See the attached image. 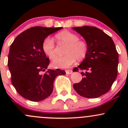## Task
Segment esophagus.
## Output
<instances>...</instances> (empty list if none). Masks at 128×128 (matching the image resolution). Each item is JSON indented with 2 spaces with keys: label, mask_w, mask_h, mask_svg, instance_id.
<instances>
[{
  "label": "esophagus",
  "mask_w": 128,
  "mask_h": 128,
  "mask_svg": "<svg viewBox=\"0 0 128 128\" xmlns=\"http://www.w3.org/2000/svg\"><path fill=\"white\" fill-rule=\"evenodd\" d=\"M66 73L67 74H70L72 73V70H66Z\"/></svg>",
  "instance_id": "34e87169"
}]
</instances>
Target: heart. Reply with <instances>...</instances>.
I'll return each instance as SVG.
<instances>
[{
	"mask_svg": "<svg viewBox=\"0 0 128 128\" xmlns=\"http://www.w3.org/2000/svg\"><path fill=\"white\" fill-rule=\"evenodd\" d=\"M57 43L59 46H66L65 56L58 58L53 60L51 65L54 68L65 69L70 67L77 60L82 61L86 59L88 51V48L86 41L79 39L76 33L69 31H62L55 35ZM42 49L45 54L50 59H53L57 56V48L53 40L50 37L44 40Z\"/></svg>",
	"mask_w": 128,
	"mask_h": 128,
	"instance_id": "obj_1",
	"label": "heart"
}]
</instances>
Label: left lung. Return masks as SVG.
I'll return each mask as SVG.
<instances>
[{"instance_id": "1", "label": "left lung", "mask_w": 128, "mask_h": 128, "mask_svg": "<svg viewBox=\"0 0 128 128\" xmlns=\"http://www.w3.org/2000/svg\"><path fill=\"white\" fill-rule=\"evenodd\" d=\"M75 31L84 37L88 48L86 59L73 69L85 70L79 83L73 85L80 96L95 98L108 92L118 73V53L113 40L102 30L95 26L74 27Z\"/></svg>"}]
</instances>
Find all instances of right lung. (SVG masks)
<instances>
[{"instance_id":"obj_1","label":"right lung","mask_w":128,"mask_h":128,"mask_svg":"<svg viewBox=\"0 0 128 128\" xmlns=\"http://www.w3.org/2000/svg\"><path fill=\"white\" fill-rule=\"evenodd\" d=\"M62 28L32 27L18 35L10 45L8 66L12 83L24 98L44 100L52 94L55 78L66 74L60 69H47L50 59L42 49L44 40Z\"/></svg>"}]
</instances>
